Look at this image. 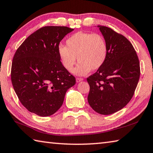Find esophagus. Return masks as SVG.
Returning a JSON list of instances; mask_svg holds the SVG:
<instances>
[{"label":"esophagus","instance_id":"34e87169","mask_svg":"<svg viewBox=\"0 0 153 153\" xmlns=\"http://www.w3.org/2000/svg\"><path fill=\"white\" fill-rule=\"evenodd\" d=\"M83 80H84V79H82V78H79V77H77V78L76 79V82H77V83H79V82H80L83 81Z\"/></svg>","mask_w":153,"mask_h":153}]
</instances>
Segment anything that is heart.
Masks as SVG:
<instances>
[{
    "label": "heart",
    "instance_id": "heart-1",
    "mask_svg": "<svg viewBox=\"0 0 153 153\" xmlns=\"http://www.w3.org/2000/svg\"><path fill=\"white\" fill-rule=\"evenodd\" d=\"M59 59L64 68L71 71L77 59L79 63L74 70L77 76H85L91 71L100 69L105 63L108 46L102 36L98 33L77 32L66 41V46L58 48Z\"/></svg>",
    "mask_w": 153,
    "mask_h": 153
}]
</instances>
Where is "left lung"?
Wrapping results in <instances>:
<instances>
[{"label":"left lung","instance_id":"obj_1","mask_svg":"<svg viewBox=\"0 0 153 153\" xmlns=\"http://www.w3.org/2000/svg\"><path fill=\"white\" fill-rule=\"evenodd\" d=\"M107 42L108 55L104 65L87 78L88 101L96 112L111 115L130 101L139 81L140 69L135 50L123 36L97 25Z\"/></svg>","mask_w":153,"mask_h":153}]
</instances>
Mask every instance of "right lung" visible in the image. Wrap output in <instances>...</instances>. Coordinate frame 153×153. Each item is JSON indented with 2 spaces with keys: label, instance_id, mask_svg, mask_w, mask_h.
<instances>
[{
  "label": "right lung",
  "instance_id": "add662e5",
  "mask_svg": "<svg viewBox=\"0 0 153 153\" xmlns=\"http://www.w3.org/2000/svg\"><path fill=\"white\" fill-rule=\"evenodd\" d=\"M74 30L65 26H45L25 39L15 53L11 82L20 102L31 113L48 117L63 103L76 78L62 65L59 45Z\"/></svg>",
  "mask_w": 153,
  "mask_h": 153
}]
</instances>
